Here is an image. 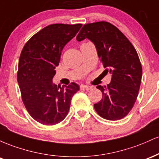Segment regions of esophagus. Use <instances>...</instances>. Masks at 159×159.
<instances>
[{
    "label": "esophagus",
    "mask_w": 159,
    "mask_h": 159,
    "mask_svg": "<svg viewBox=\"0 0 159 159\" xmlns=\"http://www.w3.org/2000/svg\"><path fill=\"white\" fill-rule=\"evenodd\" d=\"M80 87H81V89H83V90H90L91 88H92V87L91 86H89V85H84V84H81L80 86Z\"/></svg>",
    "instance_id": "obj_1"
}]
</instances>
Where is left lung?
Instances as JSON below:
<instances>
[{
	"label": "left lung",
	"instance_id": "obj_1",
	"mask_svg": "<svg viewBox=\"0 0 159 159\" xmlns=\"http://www.w3.org/2000/svg\"><path fill=\"white\" fill-rule=\"evenodd\" d=\"M89 39L94 43L103 66L112 74L105 87H96L102 98L94 104L100 116L108 120L123 119L135 103L142 77V66L135 48L119 29L107 21L86 24L78 41Z\"/></svg>",
	"mask_w": 159,
	"mask_h": 159
}]
</instances>
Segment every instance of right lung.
Masks as SVG:
<instances>
[{
	"label": "right lung",
	"instance_id": "add662e5",
	"mask_svg": "<svg viewBox=\"0 0 159 159\" xmlns=\"http://www.w3.org/2000/svg\"><path fill=\"white\" fill-rule=\"evenodd\" d=\"M81 24H53L42 29L27 42L20 54L17 80L27 112L38 123L53 125L68 114L71 100L79 90L69 86L53 84L63 47L78 32Z\"/></svg>",
	"mask_w": 159,
	"mask_h": 159
}]
</instances>
